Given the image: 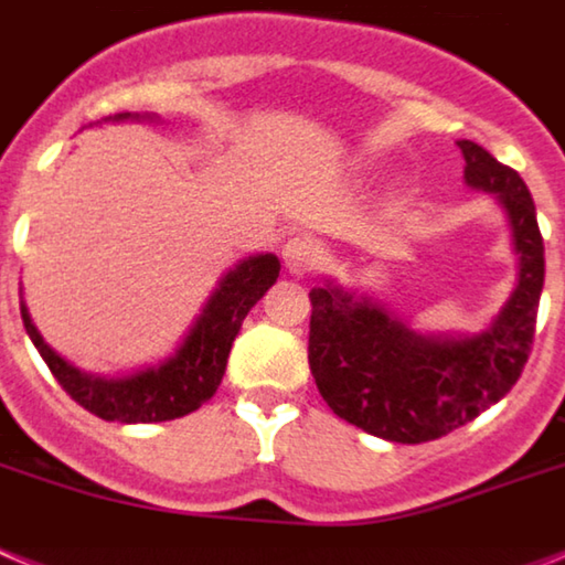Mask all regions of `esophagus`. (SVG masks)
Masks as SVG:
<instances>
[{"label":"esophagus","instance_id":"34e87169","mask_svg":"<svg viewBox=\"0 0 565 565\" xmlns=\"http://www.w3.org/2000/svg\"><path fill=\"white\" fill-rule=\"evenodd\" d=\"M284 264L290 269L292 275H305L310 273L316 264H319L321 253H319V244L310 238H290L284 244Z\"/></svg>","mask_w":565,"mask_h":565}]
</instances>
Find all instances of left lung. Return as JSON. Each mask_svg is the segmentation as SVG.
Segmentation results:
<instances>
[{
  "mask_svg": "<svg viewBox=\"0 0 565 565\" xmlns=\"http://www.w3.org/2000/svg\"><path fill=\"white\" fill-rule=\"evenodd\" d=\"M466 183L494 194L511 224L516 284L497 319L473 335L416 333L371 296L335 281L310 290V371L333 414L387 443L419 445L500 402L532 353L546 278L543 235L523 178L482 146L459 140Z\"/></svg>",
  "mask_w": 565,
  "mask_h": 565,
  "instance_id": "8db88e82",
  "label": "left lung"
}]
</instances>
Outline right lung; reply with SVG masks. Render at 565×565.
<instances>
[{
  "instance_id": "1",
  "label": "right lung",
  "mask_w": 565,
  "mask_h": 565,
  "mask_svg": "<svg viewBox=\"0 0 565 565\" xmlns=\"http://www.w3.org/2000/svg\"><path fill=\"white\" fill-rule=\"evenodd\" d=\"M111 122L154 120V114H114ZM281 273V260L273 253L249 255L238 260L217 281L206 298L201 316L192 321L180 348L160 364H149L129 376H97L65 362L63 355L45 344L40 330L33 327L31 312L22 301V321L31 335L33 348L40 350L54 379L63 385L71 399L106 422H166L186 416L212 399L224 379L232 341L244 324L246 312L258 305Z\"/></svg>"
}]
</instances>
